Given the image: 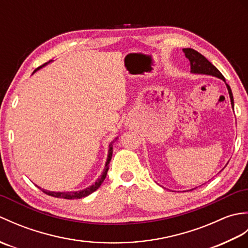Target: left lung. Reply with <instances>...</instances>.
<instances>
[{
  "label": "left lung",
  "mask_w": 248,
  "mask_h": 248,
  "mask_svg": "<svg viewBox=\"0 0 248 248\" xmlns=\"http://www.w3.org/2000/svg\"><path fill=\"white\" fill-rule=\"evenodd\" d=\"M183 53L186 55V59L189 61V67H191V73H194V75H204V76H211L215 77L217 78H220L223 80L227 86L228 89V93L230 97V102H231V107H234V102H233V96H232V92H231V88L225 81V78L219 72L217 67L212 65L203 55H202L199 52L195 51L194 49L191 48H186L183 49ZM228 164V163H227ZM194 189V188H192ZM191 189V191H192Z\"/></svg>",
  "instance_id": "left-lung-1"
}]
</instances>
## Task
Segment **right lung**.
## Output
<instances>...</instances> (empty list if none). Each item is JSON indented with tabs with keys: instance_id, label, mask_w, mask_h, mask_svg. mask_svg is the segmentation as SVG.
<instances>
[{
	"instance_id": "1",
	"label": "right lung",
	"mask_w": 248,
	"mask_h": 248,
	"mask_svg": "<svg viewBox=\"0 0 248 248\" xmlns=\"http://www.w3.org/2000/svg\"><path fill=\"white\" fill-rule=\"evenodd\" d=\"M51 62L53 61H49L48 62H45V64L43 66H40L37 68V69L34 70V72H36L37 70H39L40 68H43L45 66H46L48 64H50ZM33 72V73H34ZM118 138H116L115 140H113L112 141H110L109 145H108V159H107V162H105V167L104 170L102 171V175L100 176L96 181H94V183H93L92 186H89L88 187L86 188H83L81 189V191H68V192H54V191H46V189L45 188H41L40 186H38L41 191H43L45 194L49 195V196H53V197H56V198H64V199H80V198H83V197H86L88 196V195H91L92 193H93L94 191H97V189L100 187V186H101L102 182L104 181L105 177H107V173H108V165H109V162H110V159H112V155H113V144L114 141L117 140Z\"/></svg>"
}]
</instances>
